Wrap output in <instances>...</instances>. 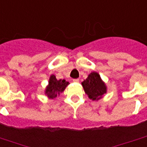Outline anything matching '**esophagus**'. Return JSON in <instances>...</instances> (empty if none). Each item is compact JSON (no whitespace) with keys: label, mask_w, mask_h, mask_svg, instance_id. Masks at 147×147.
Here are the masks:
<instances>
[{"label":"esophagus","mask_w":147,"mask_h":147,"mask_svg":"<svg viewBox=\"0 0 147 147\" xmlns=\"http://www.w3.org/2000/svg\"><path fill=\"white\" fill-rule=\"evenodd\" d=\"M73 82L74 83H79V82H80V80H79V79H74Z\"/></svg>","instance_id":"1"}]
</instances>
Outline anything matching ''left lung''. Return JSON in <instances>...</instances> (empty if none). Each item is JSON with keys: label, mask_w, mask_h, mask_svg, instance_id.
Instances as JSON below:
<instances>
[{"label": "left lung", "mask_w": 147, "mask_h": 147, "mask_svg": "<svg viewBox=\"0 0 147 147\" xmlns=\"http://www.w3.org/2000/svg\"><path fill=\"white\" fill-rule=\"evenodd\" d=\"M83 89L90 98L98 100L106 93V86L97 72H91L82 83Z\"/></svg>", "instance_id": "obj_1"}]
</instances>
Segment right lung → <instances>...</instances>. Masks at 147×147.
Listing matches in <instances>:
<instances>
[{
	"label": "right lung",
	"mask_w": 147,
	"mask_h": 147,
	"mask_svg": "<svg viewBox=\"0 0 147 147\" xmlns=\"http://www.w3.org/2000/svg\"><path fill=\"white\" fill-rule=\"evenodd\" d=\"M69 84L65 80L56 79V76L52 75L49 81V85L45 90V94L49 98L53 99L61 94L65 89V87Z\"/></svg>",
	"instance_id": "1"
}]
</instances>
